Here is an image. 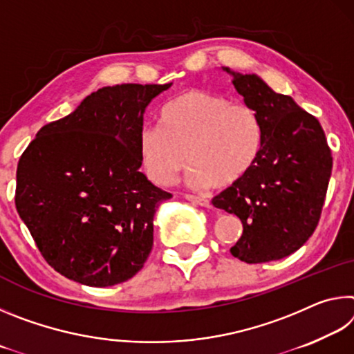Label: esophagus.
I'll use <instances>...</instances> for the list:
<instances>
[{"instance_id":"1","label":"esophagus","mask_w":354,"mask_h":354,"mask_svg":"<svg viewBox=\"0 0 354 354\" xmlns=\"http://www.w3.org/2000/svg\"><path fill=\"white\" fill-rule=\"evenodd\" d=\"M184 198L187 200V201H190V203H194V205H198V206H203V207H209V206H211V203H209V200L203 198V196H196V195L185 194Z\"/></svg>"}]
</instances>
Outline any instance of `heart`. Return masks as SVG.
<instances>
[{"label": "heart", "mask_w": 354, "mask_h": 354, "mask_svg": "<svg viewBox=\"0 0 354 354\" xmlns=\"http://www.w3.org/2000/svg\"><path fill=\"white\" fill-rule=\"evenodd\" d=\"M263 131L256 111L225 95L189 91L170 100L158 115V128L142 129L139 154L148 175L169 185L185 164L195 189L230 187L253 170Z\"/></svg>", "instance_id": "heart-1"}]
</instances>
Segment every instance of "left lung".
<instances>
[{"label":"left lung","instance_id":"left-lung-1","mask_svg":"<svg viewBox=\"0 0 354 354\" xmlns=\"http://www.w3.org/2000/svg\"><path fill=\"white\" fill-rule=\"evenodd\" d=\"M232 76L263 131L262 149L247 176L212 198L241 218L243 232L231 254L247 263L278 261L301 248L319 225L333 158L322 124L292 97L273 92L257 75Z\"/></svg>","mask_w":354,"mask_h":354}]
</instances>
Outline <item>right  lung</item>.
<instances>
[{
	"label": "right lung",
	"instance_id": "obj_1",
	"mask_svg": "<svg viewBox=\"0 0 354 354\" xmlns=\"http://www.w3.org/2000/svg\"><path fill=\"white\" fill-rule=\"evenodd\" d=\"M170 84L103 87L41 128L21 154L15 206L45 261L92 287L124 283L153 248L171 194L139 170L143 113Z\"/></svg>",
	"mask_w": 354,
	"mask_h": 354
}]
</instances>
